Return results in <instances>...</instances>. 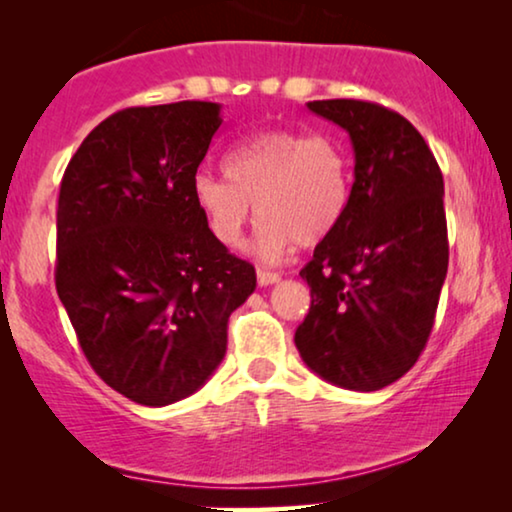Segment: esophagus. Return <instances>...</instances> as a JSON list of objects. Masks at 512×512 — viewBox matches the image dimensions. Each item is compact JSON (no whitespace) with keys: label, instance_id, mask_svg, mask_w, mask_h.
I'll return each instance as SVG.
<instances>
[{"label":"esophagus","instance_id":"34e87169","mask_svg":"<svg viewBox=\"0 0 512 512\" xmlns=\"http://www.w3.org/2000/svg\"><path fill=\"white\" fill-rule=\"evenodd\" d=\"M256 277H258V284H261V286H270V284L279 282V272H270V270H263V268L256 270Z\"/></svg>","mask_w":512,"mask_h":512}]
</instances>
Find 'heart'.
<instances>
[{"label":"heart","mask_w":512,"mask_h":512,"mask_svg":"<svg viewBox=\"0 0 512 512\" xmlns=\"http://www.w3.org/2000/svg\"><path fill=\"white\" fill-rule=\"evenodd\" d=\"M223 172L226 177L195 174V207L209 233L230 249L240 247L244 228L258 212L263 221L256 251L268 263L298 242L324 240L349 207V163L324 135L286 128L258 132L228 151Z\"/></svg>","instance_id":"obj_1"}]
</instances>
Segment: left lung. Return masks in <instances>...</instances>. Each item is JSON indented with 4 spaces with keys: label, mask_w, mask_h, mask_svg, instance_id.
Returning a JSON list of instances; mask_svg holds the SVG:
<instances>
[{
    "label": "left lung",
    "mask_w": 512,
    "mask_h": 512,
    "mask_svg": "<svg viewBox=\"0 0 512 512\" xmlns=\"http://www.w3.org/2000/svg\"><path fill=\"white\" fill-rule=\"evenodd\" d=\"M352 139L345 219L300 270L312 305L296 331L305 366L335 387L377 391L422 354L447 275L443 174L408 118L361 100L307 102Z\"/></svg>",
    "instance_id": "8db88e82"
}]
</instances>
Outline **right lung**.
Wrapping results in <instances>:
<instances>
[{
  "label": "right lung",
  "instance_id": "right-lung-1",
  "mask_svg": "<svg viewBox=\"0 0 512 512\" xmlns=\"http://www.w3.org/2000/svg\"><path fill=\"white\" fill-rule=\"evenodd\" d=\"M221 123L216 102L116 111L62 177L55 289L95 373L139 405L195 394L226 356L228 317L256 289L254 265L193 202Z\"/></svg>",
  "mask_w": 512,
  "mask_h": 512
}]
</instances>
